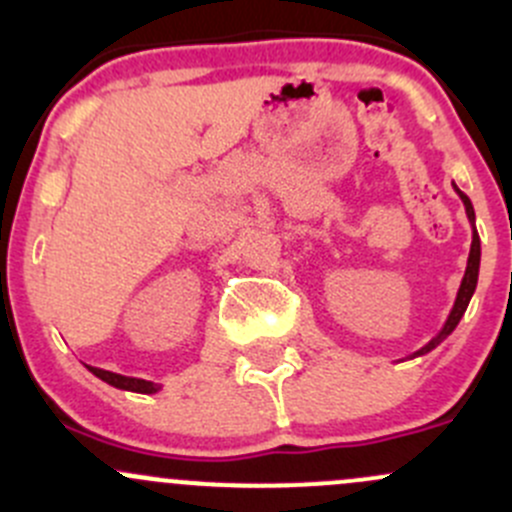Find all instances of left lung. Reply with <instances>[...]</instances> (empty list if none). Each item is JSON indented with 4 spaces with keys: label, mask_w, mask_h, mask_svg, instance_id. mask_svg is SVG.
Here are the masks:
<instances>
[{
    "label": "left lung",
    "mask_w": 512,
    "mask_h": 512,
    "mask_svg": "<svg viewBox=\"0 0 512 512\" xmlns=\"http://www.w3.org/2000/svg\"><path fill=\"white\" fill-rule=\"evenodd\" d=\"M453 190L458 193V198L463 200V208H466V215H468V223L473 227V240H471V252H468V262H466V272H463V280H461V287H458V294H456V302H453L451 312H448V319L443 322L441 332L436 334V337L431 339L428 344H423L418 352H414L411 356H406V359H416V356H423L428 352H433V349L438 347V344L443 342V339L448 337V334L453 332V329L458 327V322H461V317L466 314L468 304H471V297L473 292H476L478 287V272H480V237H478V230H476V210H473V203L471 198H468L466 193H463L461 188H458L456 183H453Z\"/></svg>",
    "instance_id": "8db88e82"
}]
</instances>
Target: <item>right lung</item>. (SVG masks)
Returning a JSON list of instances; mask_svg holds the SVG:
<instances>
[{"instance_id":"1","label":"right lung","mask_w":512,"mask_h":512,"mask_svg":"<svg viewBox=\"0 0 512 512\" xmlns=\"http://www.w3.org/2000/svg\"><path fill=\"white\" fill-rule=\"evenodd\" d=\"M86 369H89L94 376H98L101 381H106L108 386H116V389L133 391V394H158V391H160V384H153V381L136 379V376L113 374V371L98 369V366H89V364H86Z\"/></svg>"}]
</instances>
